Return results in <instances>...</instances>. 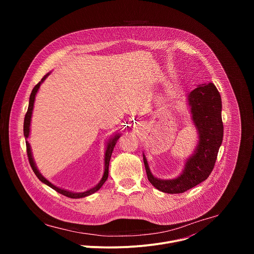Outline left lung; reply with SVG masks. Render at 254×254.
<instances>
[{"label": "left lung", "instance_id": "8db88e82", "mask_svg": "<svg viewBox=\"0 0 254 254\" xmlns=\"http://www.w3.org/2000/svg\"><path fill=\"white\" fill-rule=\"evenodd\" d=\"M188 105L198 143L193 154L185 160L181 174L170 180L159 179L152 174L147 158L142 155L148 180L155 188L168 194L184 193L205 181L214 168L223 139L222 101L212 82L199 84L192 90L188 95Z\"/></svg>", "mask_w": 254, "mask_h": 254}]
</instances>
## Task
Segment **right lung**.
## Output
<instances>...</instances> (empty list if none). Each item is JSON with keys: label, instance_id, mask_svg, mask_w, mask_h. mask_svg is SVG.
<instances>
[{"label": "right lung", "instance_id": "right-lung-1", "mask_svg": "<svg viewBox=\"0 0 254 254\" xmlns=\"http://www.w3.org/2000/svg\"><path fill=\"white\" fill-rule=\"evenodd\" d=\"M51 72H48V73L46 75H44V77L41 79V81L36 84L35 87L33 88L32 92H31V95H30V98H29V106H28V111H27V114L25 116V120H24V136L26 138V147H27V155H28V159H29V163H30V166L33 170V172L35 173V175L37 176V178L41 181L42 183L46 184L47 186H49L50 188H52L53 190H55L56 192L66 196V197H69V198H73V199H78V198H83V197H86V196H89L93 193H95L96 191H98L102 185L104 184L105 181L107 180L108 178V167H110V161H111V157H112V154H113V151L116 147V143L118 142V139L120 138L121 136V133H117L116 135H114L112 138L108 139V141L106 142V149H105V154H104V172H103V176L101 178V180L99 181V183L96 184L94 187H92L91 189L87 190V191H84V192H79V193H76V192H71V191H68V190H65V189H62V188H59L55 185H53L51 182H49V181L40 173V171L37 169V166H36V163L34 161V158H33V155H32V150H31V146L29 141L27 140V138L29 137L30 135V126H31V118H32V113H33V108H34V102H35V97H36V94H37L39 88H40V85L42 84V82L50 75Z\"/></svg>", "mask_w": 254, "mask_h": 254}]
</instances>
